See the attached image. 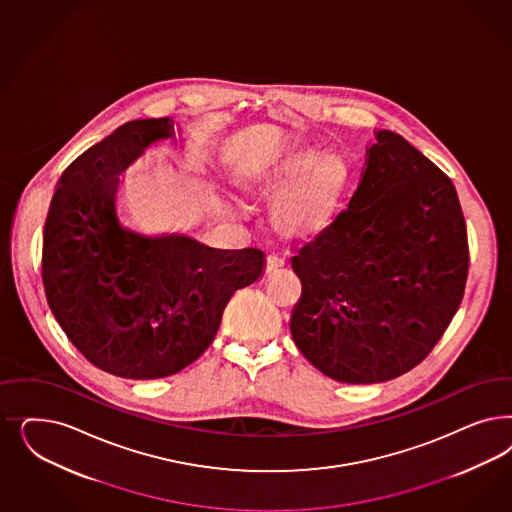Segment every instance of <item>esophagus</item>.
Here are the masks:
<instances>
[{"mask_svg":"<svg viewBox=\"0 0 512 512\" xmlns=\"http://www.w3.org/2000/svg\"><path fill=\"white\" fill-rule=\"evenodd\" d=\"M284 269H286V264H284V260H281V258H275V256L267 258V262H265V275L267 277L281 275Z\"/></svg>","mask_w":512,"mask_h":512,"instance_id":"34e87169","label":"esophagus"}]
</instances>
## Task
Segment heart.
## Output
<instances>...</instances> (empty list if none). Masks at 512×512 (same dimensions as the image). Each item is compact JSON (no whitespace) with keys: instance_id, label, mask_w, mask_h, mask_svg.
Returning <instances> with one entry per match:
<instances>
[{"instance_id":"1","label":"heart","mask_w":512,"mask_h":512,"mask_svg":"<svg viewBox=\"0 0 512 512\" xmlns=\"http://www.w3.org/2000/svg\"><path fill=\"white\" fill-rule=\"evenodd\" d=\"M348 184V167L339 156L290 145L260 169L245 190L276 199L273 220L284 237L311 241L330 228Z\"/></svg>"}]
</instances>
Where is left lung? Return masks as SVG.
Masks as SVG:
<instances>
[{
    "label": "left lung",
    "mask_w": 512,
    "mask_h": 512,
    "mask_svg": "<svg viewBox=\"0 0 512 512\" xmlns=\"http://www.w3.org/2000/svg\"><path fill=\"white\" fill-rule=\"evenodd\" d=\"M290 260L301 354L339 382L396 379L428 356L462 303L469 245L456 188L399 133L377 130L347 209Z\"/></svg>",
    "instance_id": "8db88e82"
}]
</instances>
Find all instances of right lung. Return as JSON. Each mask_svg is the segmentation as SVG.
Wrapping results in <instances>:
<instances>
[{
	"instance_id": "right-lung-1",
	"label": "right lung",
	"mask_w": 512,
	"mask_h": 512,
	"mask_svg": "<svg viewBox=\"0 0 512 512\" xmlns=\"http://www.w3.org/2000/svg\"><path fill=\"white\" fill-rule=\"evenodd\" d=\"M181 132L167 116L122 124L67 167L45 222L50 311L88 362L122 379H164L192 365L211 347L231 296L264 275L258 248L150 239L118 224V175Z\"/></svg>"
}]
</instances>
